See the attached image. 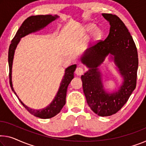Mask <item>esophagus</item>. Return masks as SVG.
Here are the masks:
<instances>
[{
	"instance_id": "34e87169",
	"label": "esophagus",
	"mask_w": 146,
	"mask_h": 146,
	"mask_svg": "<svg viewBox=\"0 0 146 146\" xmlns=\"http://www.w3.org/2000/svg\"><path fill=\"white\" fill-rule=\"evenodd\" d=\"M75 74L77 76H81L84 74V69L82 67H78L75 70Z\"/></svg>"
}]
</instances>
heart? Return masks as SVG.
<instances>
[{
	"instance_id": "heart-1",
	"label": "heart",
	"mask_w": 146,
	"mask_h": 146,
	"mask_svg": "<svg viewBox=\"0 0 146 146\" xmlns=\"http://www.w3.org/2000/svg\"><path fill=\"white\" fill-rule=\"evenodd\" d=\"M86 29L87 31L89 32H91V31H94L93 33V37L95 40H98L101 36V31L100 29H96V27L94 25H87L86 26Z\"/></svg>"
}]
</instances>
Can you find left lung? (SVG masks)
Instances as JSON below:
<instances>
[{
	"mask_svg": "<svg viewBox=\"0 0 146 146\" xmlns=\"http://www.w3.org/2000/svg\"><path fill=\"white\" fill-rule=\"evenodd\" d=\"M102 15L110 25L109 35L104 41L87 49L80 60L89 68L81 76L87 104L96 114L104 117L119 110L136 88L138 59L133 37L123 22L115 15ZM108 56L122 78L120 87L111 92L105 89L99 68Z\"/></svg>",
	"mask_w": 146,
	"mask_h": 146,
	"instance_id": "obj_1",
	"label": "left lung"
}]
</instances>
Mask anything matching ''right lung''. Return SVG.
Returning a JSON list of instances; mask_svg holds the SVG:
<instances>
[{
  "instance_id": "1",
  "label": "right lung",
  "mask_w": 146,
  "mask_h": 146,
  "mask_svg": "<svg viewBox=\"0 0 146 146\" xmlns=\"http://www.w3.org/2000/svg\"><path fill=\"white\" fill-rule=\"evenodd\" d=\"M59 17L57 15H33L25 19L24 22L20 27L19 29L16 33L14 38L12 40L11 44L9 48L8 51V64L9 69H10V84L11 89L12 91L15 93V95L17 96L20 102L22 105L30 112L31 114L36 117H40L41 119H50L54 117L59 113L64 106L66 103V96L67 88L71 80L74 78V72L76 68V64H72L68 68H66L64 70V74L62 77L61 82L60 84L59 88L55 98H53L50 104L44 108L40 110L32 109L29 106H26L24 103L21 101V99L18 97L15 93L13 87L12 81V65L13 57H14L15 50L16 49L17 45L19 43L20 40L25 36L31 33H36L39 31L48 26L51 22L54 21L55 20Z\"/></svg>"
}]
</instances>
